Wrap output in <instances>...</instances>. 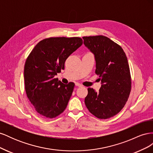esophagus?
<instances>
[{
  "label": "esophagus",
  "mask_w": 153,
  "mask_h": 153,
  "mask_svg": "<svg viewBox=\"0 0 153 153\" xmlns=\"http://www.w3.org/2000/svg\"><path fill=\"white\" fill-rule=\"evenodd\" d=\"M75 85H76V86H77V87H82V86L80 84H79V83H76V84H75Z\"/></svg>",
  "instance_id": "1"
}]
</instances>
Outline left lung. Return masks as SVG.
I'll list each match as a JSON object with an SVG mask.
<instances>
[{
  "instance_id": "obj_1",
  "label": "left lung",
  "mask_w": 153,
  "mask_h": 153,
  "mask_svg": "<svg viewBox=\"0 0 153 153\" xmlns=\"http://www.w3.org/2000/svg\"><path fill=\"white\" fill-rule=\"evenodd\" d=\"M83 39L94 55L95 72L101 84L98 92L88 88L85 104L95 117L108 119L123 109L130 94L131 80L126 55L119 45L106 36H86Z\"/></svg>"
}]
</instances>
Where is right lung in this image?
Returning a JSON list of instances; mask_svg holds the SVG:
<instances>
[{"label":"right lung","mask_w":153,"mask_h":153,"mask_svg":"<svg viewBox=\"0 0 153 153\" xmlns=\"http://www.w3.org/2000/svg\"><path fill=\"white\" fill-rule=\"evenodd\" d=\"M83 43L80 38H50L37 44L24 66L25 89L36 112L54 118L66 109L75 84H64L55 76L64 69L66 60Z\"/></svg>","instance_id":"right-lung-1"}]
</instances>
